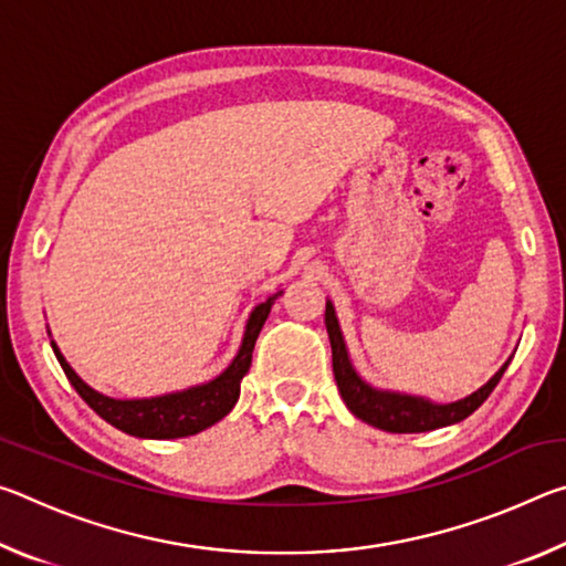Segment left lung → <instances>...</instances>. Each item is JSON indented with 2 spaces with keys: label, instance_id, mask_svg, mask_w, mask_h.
Masks as SVG:
<instances>
[{
  "label": "left lung",
  "instance_id": "1",
  "mask_svg": "<svg viewBox=\"0 0 566 566\" xmlns=\"http://www.w3.org/2000/svg\"><path fill=\"white\" fill-rule=\"evenodd\" d=\"M324 324H327V334L332 344L334 379H337L344 405L349 407V411L357 419L367 421V424L377 429H385V432H391V434L432 432V429L457 424V421L467 419L472 411H476L484 405V399L492 395L496 385H500L504 369L510 367L512 361V357L506 359L500 367V371H496L486 385L472 391L469 397L449 401V405H437L432 399L401 395V391H389V389H377L371 387L369 381H364L349 359V349L347 344H344L337 312H334V304L329 300H327V312H324Z\"/></svg>",
  "mask_w": 566,
  "mask_h": 566
}]
</instances>
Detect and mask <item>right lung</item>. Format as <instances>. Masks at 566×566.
<instances>
[{
  "instance_id": "add662e5",
  "label": "right lung",
  "mask_w": 566,
  "mask_h": 566,
  "mask_svg": "<svg viewBox=\"0 0 566 566\" xmlns=\"http://www.w3.org/2000/svg\"><path fill=\"white\" fill-rule=\"evenodd\" d=\"M282 292L266 296L249 314L244 324L242 344L234 354V359L227 364L224 371H219L214 379L202 381V385L187 387L181 391H169V395L159 397H142V399H117L109 395H102L94 387H90L76 371L70 367V361L64 359V354L56 347L52 339V349L60 359L66 379L72 381L87 405L97 411V415L109 421L112 427L122 429L124 434L139 437V439H179V437H191L205 432L207 427L217 424L219 419H224L239 399V385H242L244 375L249 371V364H252V352L254 342L260 337L266 317H270L272 304ZM52 337V332H50Z\"/></svg>"
}]
</instances>
